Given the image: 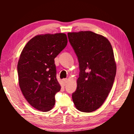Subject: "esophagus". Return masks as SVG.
<instances>
[{
  "instance_id": "1",
  "label": "esophagus",
  "mask_w": 134,
  "mask_h": 134,
  "mask_svg": "<svg viewBox=\"0 0 134 134\" xmlns=\"http://www.w3.org/2000/svg\"><path fill=\"white\" fill-rule=\"evenodd\" d=\"M67 82H68V79H65L63 80V85H65L67 83Z\"/></svg>"
}]
</instances>
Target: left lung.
Wrapping results in <instances>:
<instances>
[{
	"mask_svg": "<svg viewBox=\"0 0 134 134\" xmlns=\"http://www.w3.org/2000/svg\"><path fill=\"white\" fill-rule=\"evenodd\" d=\"M79 63V77L72 98L76 109L91 112L105 101L116 71L112 47L104 36L91 31L68 34Z\"/></svg>",
	"mask_w": 134,
	"mask_h": 134,
	"instance_id": "left-lung-1",
	"label": "left lung"
}]
</instances>
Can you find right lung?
Returning a JSON list of instances; mask_svg holds the SVG:
<instances>
[{"instance_id":"right-lung-1","label":"right lung","mask_w":134,"mask_h":134,"mask_svg":"<svg viewBox=\"0 0 134 134\" xmlns=\"http://www.w3.org/2000/svg\"><path fill=\"white\" fill-rule=\"evenodd\" d=\"M68 43L65 34L35 36L24 47L18 63L22 93L32 107L42 111L53 108L61 89L56 78L54 58Z\"/></svg>"}]
</instances>
